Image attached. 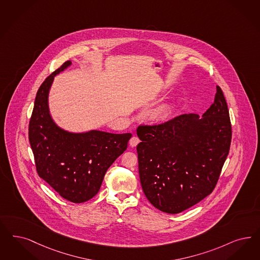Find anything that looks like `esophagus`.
Returning <instances> with one entry per match:
<instances>
[{
    "label": "esophagus",
    "instance_id": "obj_1",
    "mask_svg": "<svg viewBox=\"0 0 260 260\" xmlns=\"http://www.w3.org/2000/svg\"><path fill=\"white\" fill-rule=\"evenodd\" d=\"M139 142H140V140H139V138L137 136H133L131 138V140H129V145L132 147H135V146H137V144L139 143Z\"/></svg>",
    "mask_w": 260,
    "mask_h": 260
}]
</instances>
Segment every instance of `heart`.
Masks as SVG:
<instances>
[{"mask_svg":"<svg viewBox=\"0 0 260 260\" xmlns=\"http://www.w3.org/2000/svg\"><path fill=\"white\" fill-rule=\"evenodd\" d=\"M171 108L169 107H163V108L156 109L153 113H152V118L155 121H162L165 120L168 115L170 114Z\"/></svg>","mask_w":260,"mask_h":260,"instance_id":"obj_1","label":"heart"}]
</instances>
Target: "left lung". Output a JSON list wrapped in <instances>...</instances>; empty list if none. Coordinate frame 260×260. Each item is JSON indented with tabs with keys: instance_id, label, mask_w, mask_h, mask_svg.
Segmentation results:
<instances>
[{
	"instance_id": "obj_1",
	"label": "left lung",
	"mask_w": 260,
	"mask_h": 260,
	"mask_svg": "<svg viewBox=\"0 0 260 260\" xmlns=\"http://www.w3.org/2000/svg\"><path fill=\"white\" fill-rule=\"evenodd\" d=\"M232 123L224 93L203 117L181 114L137 127L139 177L144 194L166 213L195 206L214 190L230 152Z\"/></svg>"
}]
</instances>
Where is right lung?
I'll list each match as a JSON object with an SVG mask.
<instances>
[{
  "label": "right lung",
  "mask_w": 260,
  "mask_h": 260,
  "mask_svg": "<svg viewBox=\"0 0 260 260\" xmlns=\"http://www.w3.org/2000/svg\"><path fill=\"white\" fill-rule=\"evenodd\" d=\"M65 61L42 82L28 124V140L36 172L61 197L81 204L94 197L111 164L125 152L132 134L92 131L75 135L57 127L49 114L48 93Z\"/></svg>",
  "instance_id": "obj_1"
}]
</instances>
